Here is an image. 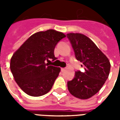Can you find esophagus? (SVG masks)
<instances>
[{"mask_svg":"<svg viewBox=\"0 0 120 120\" xmlns=\"http://www.w3.org/2000/svg\"><path fill=\"white\" fill-rule=\"evenodd\" d=\"M61 71L62 72H64V70H65V68H61Z\"/></svg>","mask_w":120,"mask_h":120,"instance_id":"34e87169","label":"esophagus"}]
</instances>
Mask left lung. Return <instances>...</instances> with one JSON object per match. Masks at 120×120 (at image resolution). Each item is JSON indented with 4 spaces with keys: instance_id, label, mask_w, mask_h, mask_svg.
Returning a JSON list of instances; mask_svg holds the SVG:
<instances>
[{
    "instance_id": "obj_1",
    "label": "left lung",
    "mask_w": 120,
    "mask_h": 120,
    "mask_svg": "<svg viewBox=\"0 0 120 120\" xmlns=\"http://www.w3.org/2000/svg\"><path fill=\"white\" fill-rule=\"evenodd\" d=\"M67 35L75 58L83 63L85 69L84 72H75L74 78L67 83L68 89L75 98L89 99L99 92L107 79L110 61L95 43L85 35L70 33Z\"/></svg>"
}]
</instances>
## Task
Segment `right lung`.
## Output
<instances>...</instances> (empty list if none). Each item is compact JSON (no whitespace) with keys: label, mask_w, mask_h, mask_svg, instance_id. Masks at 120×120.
<instances>
[{"label":"right lung","mask_w":120,"mask_h":120,"mask_svg":"<svg viewBox=\"0 0 120 120\" xmlns=\"http://www.w3.org/2000/svg\"><path fill=\"white\" fill-rule=\"evenodd\" d=\"M66 35L48 30L31 35L13 53L10 69L19 87L31 96H43L50 91L61 71L46 61L55 59L56 45Z\"/></svg>","instance_id":"1"}]
</instances>
